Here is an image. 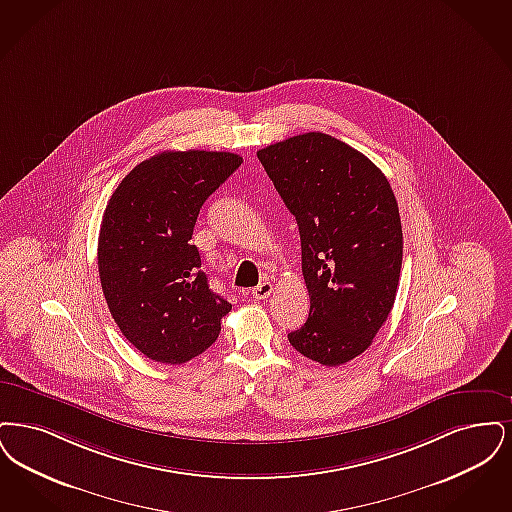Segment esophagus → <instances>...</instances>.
<instances>
[{"label":"esophagus","mask_w":512,"mask_h":512,"mask_svg":"<svg viewBox=\"0 0 512 512\" xmlns=\"http://www.w3.org/2000/svg\"><path fill=\"white\" fill-rule=\"evenodd\" d=\"M271 292H273V285L266 281V283H260L256 289L252 290V296H254L256 300H264Z\"/></svg>","instance_id":"1"}]
</instances>
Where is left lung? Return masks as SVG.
I'll return each mask as SVG.
<instances>
[{"label":"left lung","mask_w":512,"mask_h":512,"mask_svg":"<svg viewBox=\"0 0 512 512\" xmlns=\"http://www.w3.org/2000/svg\"><path fill=\"white\" fill-rule=\"evenodd\" d=\"M296 218L310 317L289 342L327 367L363 354L392 312L403 235L394 191L377 166L333 135H294L258 151Z\"/></svg>","instance_id":"8db88e82"}]
</instances>
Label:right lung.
<instances>
[{
    "label": "right lung",
    "instance_id": "right-lung-1",
    "mask_svg": "<svg viewBox=\"0 0 512 512\" xmlns=\"http://www.w3.org/2000/svg\"><path fill=\"white\" fill-rule=\"evenodd\" d=\"M243 162L216 151H164L137 164L105 208L97 264L122 334L143 356L179 365L208 350L231 304L208 287L191 245L200 208Z\"/></svg>",
    "mask_w": 512,
    "mask_h": 512
}]
</instances>
